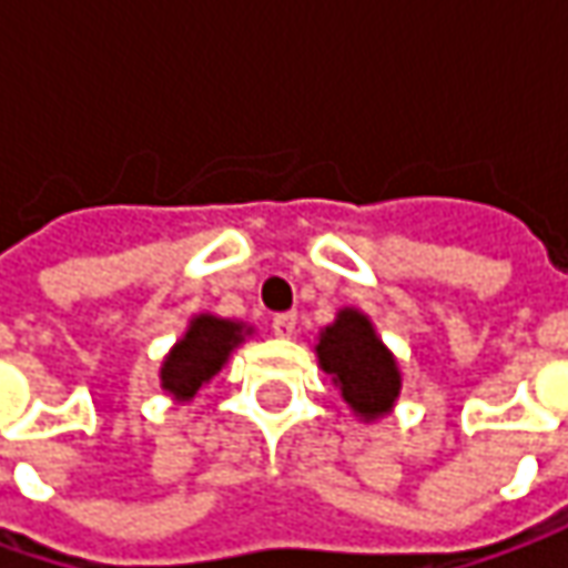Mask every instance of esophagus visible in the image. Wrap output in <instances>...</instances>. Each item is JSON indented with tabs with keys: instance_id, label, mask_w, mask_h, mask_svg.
<instances>
[{
	"instance_id": "1",
	"label": "esophagus",
	"mask_w": 568,
	"mask_h": 568,
	"mask_svg": "<svg viewBox=\"0 0 568 568\" xmlns=\"http://www.w3.org/2000/svg\"><path fill=\"white\" fill-rule=\"evenodd\" d=\"M272 332L277 338H291L296 332V313H277L272 318Z\"/></svg>"
}]
</instances>
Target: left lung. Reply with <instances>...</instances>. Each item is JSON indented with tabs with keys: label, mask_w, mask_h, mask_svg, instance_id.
<instances>
[{
	"label": "left lung",
	"mask_w": 568,
	"mask_h": 568,
	"mask_svg": "<svg viewBox=\"0 0 568 568\" xmlns=\"http://www.w3.org/2000/svg\"><path fill=\"white\" fill-rule=\"evenodd\" d=\"M316 354L318 366L332 376L341 398L361 420H379L395 407L402 395L398 363L361 310H341L338 318L318 335Z\"/></svg>",
	"instance_id": "obj_1"
}]
</instances>
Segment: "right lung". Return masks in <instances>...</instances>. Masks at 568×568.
<instances>
[{
    "mask_svg": "<svg viewBox=\"0 0 568 568\" xmlns=\"http://www.w3.org/2000/svg\"><path fill=\"white\" fill-rule=\"evenodd\" d=\"M246 335H252V328H246L243 322L217 318L211 313L195 316L189 322L186 335L164 357L161 388L176 402L195 398L199 388L221 373V366L230 361V351L243 344Z\"/></svg>",
    "mask_w": 568,
    "mask_h": 568,
    "instance_id": "1",
    "label": "right lung"
}]
</instances>
